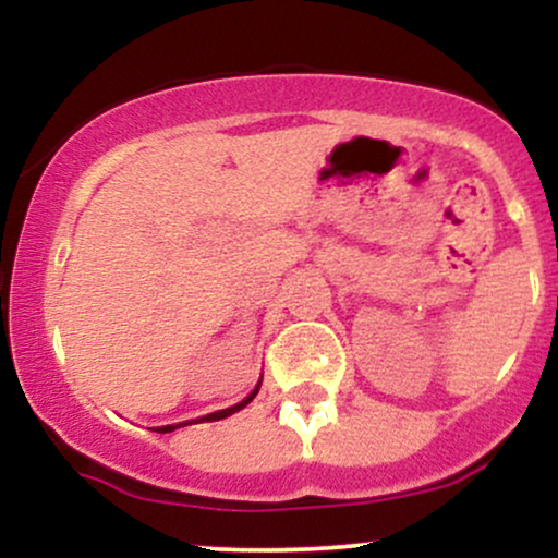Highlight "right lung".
Masks as SVG:
<instances>
[{
	"label": "right lung",
	"instance_id": "right-lung-1",
	"mask_svg": "<svg viewBox=\"0 0 558 558\" xmlns=\"http://www.w3.org/2000/svg\"><path fill=\"white\" fill-rule=\"evenodd\" d=\"M259 386H262V380L257 383V388H254L252 393H248L246 399H243L241 403H235V407H228V409H220V412L207 414V417H202V420H207V422H217V420H226V417H230V414H235V412H239V409L246 407V403H252V401H254V396L259 393ZM202 420H196V422H202ZM183 425H191V422H178V425H165V427H157V433H172V430H175V427H183Z\"/></svg>",
	"mask_w": 558,
	"mask_h": 558
}]
</instances>
